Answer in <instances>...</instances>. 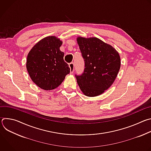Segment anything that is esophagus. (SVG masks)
<instances>
[{"label":"esophagus","instance_id":"1","mask_svg":"<svg viewBox=\"0 0 151 151\" xmlns=\"http://www.w3.org/2000/svg\"><path fill=\"white\" fill-rule=\"evenodd\" d=\"M69 66L70 69V73H72L73 72V70H74V68H75V65H74V63L73 62L72 63H70L69 64Z\"/></svg>","mask_w":151,"mask_h":151}]
</instances>
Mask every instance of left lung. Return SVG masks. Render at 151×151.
I'll return each instance as SVG.
<instances>
[{"instance_id": "1", "label": "left lung", "mask_w": 151, "mask_h": 151, "mask_svg": "<svg viewBox=\"0 0 151 151\" xmlns=\"http://www.w3.org/2000/svg\"><path fill=\"white\" fill-rule=\"evenodd\" d=\"M85 69L75 75L82 93L88 97L100 95L114 83L121 66L120 57L112 46L97 37L77 38Z\"/></svg>"}]
</instances>
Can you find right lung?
<instances>
[{"label": "right lung", "mask_w": 151, "mask_h": 151, "mask_svg": "<svg viewBox=\"0 0 151 151\" xmlns=\"http://www.w3.org/2000/svg\"><path fill=\"white\" fill-rule=\"evenodd\" d=\"M62 42L55 36L45 37L32 48L26 63L27 72L33 82L40 88L51 90L62 83L70 73L60 50Z\"/></svg>", "instance_id": "add662e5"}]
</instances>
